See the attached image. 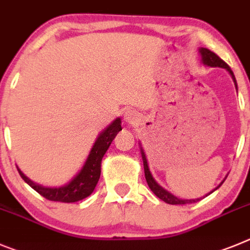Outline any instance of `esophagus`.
Returning <instances> with one entry per match:
<instances>
[{
    "label": "esophagus",
    "instance_id": "esophagus-1",
    "mask_svg": "<svg viewBox=\"0 0 250 250\" xmlns=\"http://www.w3.org/2000/svg\"><path fill=\"white\" fill-rule=\"evenodd\" d=\"M139 116L137 112L134 111H125V123H128V125H136V122L138 121Z\"/></svg>",
    "mask_w": 250,
    "mask_h": 250
}]
</instances>
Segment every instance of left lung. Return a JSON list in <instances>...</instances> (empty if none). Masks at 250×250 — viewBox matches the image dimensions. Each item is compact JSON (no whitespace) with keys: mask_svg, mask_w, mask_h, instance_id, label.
Wrapping results in <instances>:
<instances>
[{"mask_svg":"<svg viewBox=\"0 0 250 250\" xmlns=\"http://www.w3.org/2000/svg\"><path fill=\"white\" fill-rule=\"evenodd\" d=\"M199 53H201V56H202V62H203V64H206V66L226 68L227 71L230 73L231 78H233V81H234V83H235V88H237V81H235L234 73H233V71L230 69V67H229L228 64H227L226 62L222 60V58L218 57V56L215 55L214 52H212L210 49L203 48V47H202V48H199ZM141 153H142V159H143V167H145L146 181H147L148 187L150 188V190H152V192L154 193V194H156L159 199H162V201L166 202V203H168V204H188V203H195V202L201 201V198H198V199H179V198H177L175 195H173L172 193H169V192H167L166 189H163V188H162V187L159 186L156 181H154V178H153L152 173H150L149 168H148V163H147V158H146L145 150L142 149V147H141ZM223 182H222V183H220L219 186L215 188V189H218V188H219V187L223 184ZM214 190H212L210 193H213ZM210 193H209V194H210Z\"/></svg>","mask_w":250,"mask_h":250,"instance_id":"8db88e82","label":"left lung"}]
</instances>
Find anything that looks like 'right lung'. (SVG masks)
I'll use <instances>...</instances> for the list:
<instances>
[{"mask_svg": "<svg viewBox=\"0 0 250 250\" xmlns=\"http://www.w3.org/2000/svg\"><path fill=\"white\" fill-rule=\"evenodd\" d=\"M120 130H122L121 118H117L98 136L97 141L89 152L88 158H87L81 172L68 184L63 187H58V188L42 187L40 184L33 183L30 178H27L20 168H17V170H19L22 179L28 186L32 187L36 192L40 193L42 197H44L48 201L63 202V203H73V202L82 201L88 195H91L96 186H97L101 175V162H102L103 156L111 146L112 141Z\"/></svg>", "mask_w": 250, "mask_h": 250, "instance_id": "right-lung-1", "label": "right lung"}]
</instances>
